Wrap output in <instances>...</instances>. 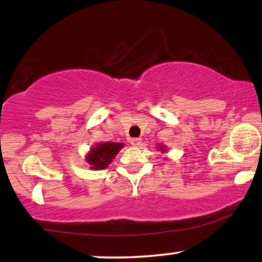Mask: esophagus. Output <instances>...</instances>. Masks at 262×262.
I'll list each match as a JSON object with an SVG mask.
<instances>
[{
    "instance_id": "1",
    "label": "esophagus",
    "mask_w": 262,
    "mask_h": 262,
    "mask_svg": "<svg viewBox=\"0 0 262 262\" xmlns=\"http://www.w3.org/2000/svg\"><path fill=\"white\" fill-rule=\"evenodd\" d=\"M129 142H130V144H133V146H135V147H138V146H140V144H141V139L140 138H133V139H130L129 140Z\"/></svg>"
}]
</instances>
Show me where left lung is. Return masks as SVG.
Listing matches in <instances>:
<instances>
[{
    "mask_svg": "<svg viewBox=\"0 0 262 262\" xmlns=\"http://www.w3.org/2000/svg\"><path fill=\"white\" fill-rule=\"evenodd\" d=\"M160 149H161V151H163V150H165V147L161 146V147H160Z\"/></svg>",
    "mask_w": 262,
    "mask_h": 262,
    "instance_id": "8db88e82",
    "label": "left lung"
}]
</instances>
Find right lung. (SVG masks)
<instances>
[{
  "instance_id": "right-lung-1",
  "label": "right lung",
  "mask_w": 262,
  "mask_h": 262,
  "mask_svg": "<svg viewBox=\"0 0 262 262\" xmlns=\"http://www.w3.org/2000/svg\"><path fill=\"white\" fill-rule=\"evenodd\" d=\"M123 143L116 142H104L97 144L89 151L87 158V162L91 165L92 169H104L119 153Z\"/></svg>"
}]
</instances>
